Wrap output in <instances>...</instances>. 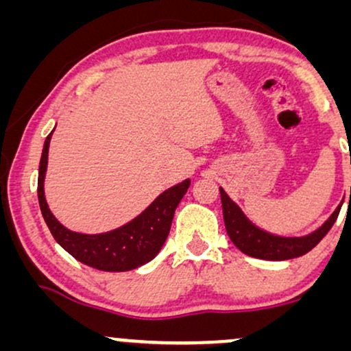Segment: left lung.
Returning <instances> with one entry per match:
<instances>
[{
    "label": "left lung",
    "mask_w": 351,
    "mask_h": 351,
    "mask_svg": "<svg viewBox=\"0 0 351 351\" xmlns=\"http://www.w3.org/2000/svg\"><path fill=\"white\" fill-rule=\"evenodd\" d=\"M219 193L221 203H223L224 224H226L228 236L231 237L232 244L241 252L265 261L293 259V257H300L308 251H312L324 239L330 229H332L341 208L340 204L333 211V215L317 231H313L312 234L304 237H282L269 234V232L263 231V229L254 226L234 201L229 198L223 188H219Z\"/></svg>",
    "instance_id": "1"
}]
</instances>
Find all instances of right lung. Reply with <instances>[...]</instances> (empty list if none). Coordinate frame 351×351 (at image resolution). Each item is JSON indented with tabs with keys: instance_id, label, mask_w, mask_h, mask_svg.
<instances>
[{
	"instance_id": "1",
	"label": "right lung",
	"mask_w": 351,
	"mask_h": 351,
	"mask_svg": "<svg viewBox=\"0 0 351 351\" xmlns=\"http://www.w3.org/2000/svg\"><path fill=\"white\" fill-rule=\"evenodd\" d=\"M51 135L44 142L38 176V199L44 221L60 247L88 267L106 272H123L150 263L170 234L175 209L189 188V180L163 191L140 216L125 226L102 234H80L69 231L56 219L44 198V176L47 170Z\"/></svg>"
}]
</instances>
